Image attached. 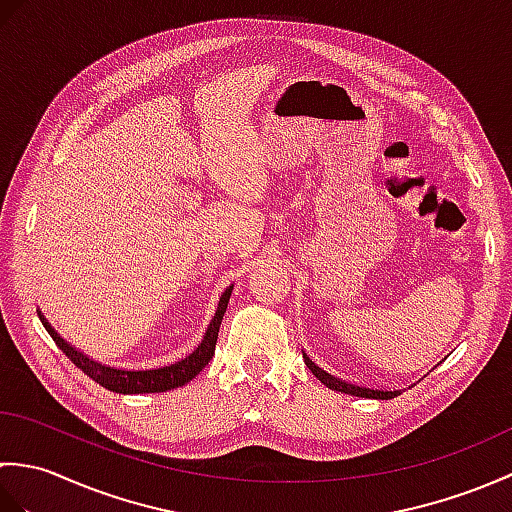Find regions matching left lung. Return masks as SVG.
Returning <instances> with one entry per match:
<instances>
[{"label":"left lung","mask_w":512,"mask_h":512,"mask_svg":"<svg viewBox=\"0 0 512 512\" xmlns=\"http://www.w3.org/2000/svg\"><path fill=\"white\" fill-rule=\"evenodd\" d=\"M303 361H306L310 372L317 376L325 387L334 389V391H341V394H350V396H358V398H376V400H389V398H396V396L402 394L400 389H394V391H389V389H369V387H358V385H352V383H345V380L336 378V376L325 372V369H321L306 352H303Z\"/></svg>","instance_id":"obj_1"}]
</instances>
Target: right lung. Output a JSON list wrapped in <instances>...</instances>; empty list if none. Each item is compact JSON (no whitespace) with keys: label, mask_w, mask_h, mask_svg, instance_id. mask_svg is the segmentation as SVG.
<instances>
[{"label":"right lung","mask_w":512,"mask_h":512,"mask_svg":"<svg viewBox=\"0 0 512 512\" xmlns=\"http://www.w3.org/2000/svg\"><path fill=\"white\" fill-rule=\"evenodd\" d=\"M233 286H228L220 303H217L215 317L211 319L209 328H206L200 345L195 350L180 358V361L165 365V367H154V369H116L110 365H103L94 358L85 356L83 352L76 350L68 341L61 339V336L54 332L52 325L43 317L41 310L37 312L39 319L43 323V328L48 330V334L54 339V343L59 345V350L70 358V361L81 369L83 374H88L94 383H99L101 387L116 391V394H156V391H169L187 385L191 378L198 376L202 369L209 365V361L215 354V341H217V332H220V323L224 319V312L228 306V299H231Z\"/></svg>","instance_id":"1"}]
</instances>
